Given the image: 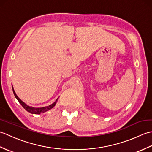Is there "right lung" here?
Returning <instances> with one entry per match:
<instances>
[{"label": "right lung", "mask_w": 152, "mask_h": 152, "mask_svg": "<svg viewBox=\"0 0 152 152\" xmlns=\"http://www.w3.org/2000/svg\"><path fill=\"white\" fill-rule=\"evenodd\" d=\"M13 92H14V94L15 96V98L18 99V101H19V102L20 103V104H21V106L23 107L28 112L31 113V114H40V113H44L45 112H46L48 110H49L53 108L55 106H56V101L53 102V104H50V106H46V107H43V108H33V107H30V106H27L26 104H25V103L23 102L21 100L19 99L18 96L16 95L14 91V89H13Z\"/></svg>", "instance_id": "obj_1"}]
</instances>
